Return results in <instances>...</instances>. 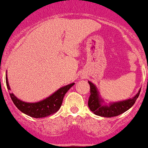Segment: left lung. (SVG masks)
I'll list each match as a JSON object with an SVG mask.
<instances>
[{
  "label": "left lung",
  "instance_id": "obj_1",
  "mask_svg": "<svg viewBox=\"0 0 148 148\" xmlns=\"http://www.w3.org/2000/svg\"><path fill=\"white\" fill-rule=\"evenodd\" d=\"M88 82L90 86V96L88 101L89 108L94 114L103 117L116 116L128 110L135 104L141 90L140 89L138 93L132 98L107 104L101 98L96 86L90 81Z\"/></svg>",
  "mask_w": 148,
  "mask_h": 148
}]
</instances>
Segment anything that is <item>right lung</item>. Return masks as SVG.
Listing matches in <instances>:
<instances>
[{"label": "right lung", "instance_id": "add662e5", "mask_svg": "<svg viewBox=\"0 0 148 148\" xmlns=\"http://www.w3.org/2000/svg\"><path fill=\"white\" fill-rule=\"evenodd\" d=\"M5 79H6L7 88L8 90H10L11 89L8 84L7 74ZM74 85V83H71L67 86L61 87L57 91H55V93H52L51 95L47 97V98L37 102L23 101L17 98L12 93H9V95L11 97V99L14 103V105L16 106V108L19 110H21L22 112H24V114L34 118L46 117L50 115L54 114L60 109L65 94Z\"/></svg>", "mask_w": 148, "mask_h": 148}]
</instances>
